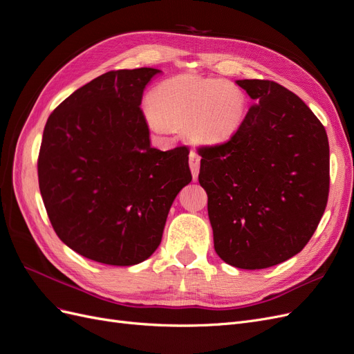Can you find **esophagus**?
Segmentation results:
<instances>
[{
  "label": "esophagus",
  "instance_id": "obj_1",
  "mask_svg": "<svg viewBox=\"0 0 354 354\" xmlns=\"http://www.w3.org/2000/svg\"><path fill=\"white\" fill-rule=\"evenodd\" d=\"M189 167H190V171H192V176H194V180H196L198 174H199V168H201V156L195 151L190 152Z\"/></svg>",
  "mask_w": 354,
  "mask_h": 354
}]
</instances>
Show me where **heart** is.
Listing matches in <instances>:
<instances>
[{
    "label": "heart",
    "mask_w": 354,
    "mask_h": 354,
    "mask_svg": "<svg viewBox=\"0 0 354 354\" xmlns=\"http://www.w3.org/2000/svg\"><path fill=\"white\" fill-rule=\"evenodd\" d=\"M245 106V94L229 81L180 75L158 85L146 113L159 131L186 127L192 140L218 143L238 131Z\"/></svg>",
    "instance_id": "1"
}]
</instances>
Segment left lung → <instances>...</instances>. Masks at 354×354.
Masks as SVG:
<instances>
[{
	"label": "left lung",
	"instance_id": "8db88e82",
	"mask_svg": "<svg viewBox=\"0 0 354 354\" xmlns=\"http://www.w3.org/2000/svg\"><path fill=\"white\" fill-rule=\"evenodd\" d=\"M255 100L227 142L203 146L214 248L238 269H266L301 251L329 195L325 127L292 91L269 80L236 81Z\"/></svg>",
	"mask_w": 354,
	"mask_h": 354
}]
</instances>
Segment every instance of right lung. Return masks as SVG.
<instances>
[{"label": "right lung", "instance_id": "1", "mask_svg": "<svg viewBox=\"0 0 354 354\" xmlns=\"http://www.w3.org/2000/svg\"><path fill=\"white\" fill-rule=\"evenodd\" d=\"M159 69L106 72L48 116L38 183L53 229L93 261L133 266L162 241L178 192L192 181L189 149L151 146L140 108Z\"/></svg>", "mask_w": 354, "mask_h": 354}]
</instances>
